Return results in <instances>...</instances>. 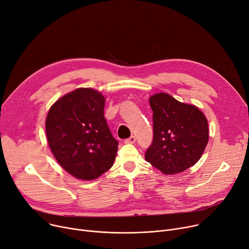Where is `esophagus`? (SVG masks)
<instances>
[{
	"label": "esophagus",
	"instance_id": "esophagus-1",
	"mask_svg": "<svg viewBox=\"0 0 249 249\" xmlns=\"http://www.w3.org/2000/svg\"><path fill=\"white\" fill-rule=\"evenodd\" d=\"M135 142H136V138H135L134 136H131V137H129L128 139L124 140V142H125V143H134Z\"/></svg>",
	"mask_w": 249,
	"mask_h": 249
}]
</instances>
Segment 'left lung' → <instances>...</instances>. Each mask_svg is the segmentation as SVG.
<instances>
[{
	"mask_svg": "<svg viewBox=\"0 0 249 249\" xmlns=\"http://www.w3.org/2000/svg\"><path fill=\"white\" fill-rule=\"evenodd\" d=\"M153 109V142L144 154L147 162L163 174L175 175L194 166L209 140L207 119L195 106L168 93L150 97Z\"/></svg>",
	"mask_w": 249,
	"mask_h": 249,
	"instance_id": "left-lung-1",
	"label": "left lung"
}]
</instances>
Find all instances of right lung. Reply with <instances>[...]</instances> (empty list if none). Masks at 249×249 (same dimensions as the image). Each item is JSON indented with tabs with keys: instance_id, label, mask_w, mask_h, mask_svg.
<instances>
[{
	"instance_id": "obj_1",
	"label": "right lung",
	"mask_w": 249,
	"mask_h": 249,
	"mask_svg": "<svg viewBox=\"0 0 249 249\" xmlns=\"http://www.w3.org/2000/svg\"><path fill=\"white\" fill-rule=\"evenodd\" d=\"M106 99L92 89H77L58 99L46 118L49 147L73 177L90 181L109 170L119 142L105 119Z\"/></svg>"
}]
</instances>
